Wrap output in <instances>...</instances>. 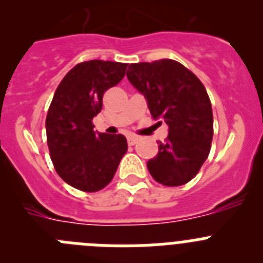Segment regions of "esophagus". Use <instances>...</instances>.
Masks as SVG:
<instances>
[{
    "instance_id": "esophagus-1",
    "label": "esophagus",
    "mask_w": 263,
    "mask_h": 263,
    "mask_svg": "<svg viewBox=\"0 0 263 263\" xmlns=\"http://www.w3.org/2000/svg\"><path fill=\"white\" fill-rule=\"evenodd\" d=\"M137 142H138V137H136V136L127 137V143H129L130 146H134Z\"/></svg>"
}]
</instances>
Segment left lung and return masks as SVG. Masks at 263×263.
Instances as JSON below:
<instances>
[{
  "mask_svg": "<svg viewBox=\"0 0 263 263\" xmlns=\"http://www.w3.org/2000/svg\"><path fill=\"white\" fill-rule=\"evenodd\" d=\"M126 76L146 97L153 118L168 125L166 141L158 142V155L147 162L148 173L167 187L185 184L200 171L212 143V105L203 83L173 59L133 63Z\"/></svg>",
  "mask_w": 263,
  "mask_h": 263,
  "instance_id": "8db88e82",
  "label": "left lung"
}]
</instances>
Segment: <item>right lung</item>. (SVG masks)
Segmentation results:
<instances>
[{"instance_id": "add662e5", "label": "right lung", "mask_w": 263, "mask_h": 263, "mask_svg": "<svg viewBox=\"0 0 263 263\" xmlns=\"http://www.w3.org/2000/svg\"><path fill=\"white\" fill-rule=\"evenodd\" d=\"M126 67L105 60L79 63L55 90L46 117L48 150L58 175L76 190H103L126 154L122 134H96L92 122L105 92L122 80Z\"/></svg>"}]
</instances>
